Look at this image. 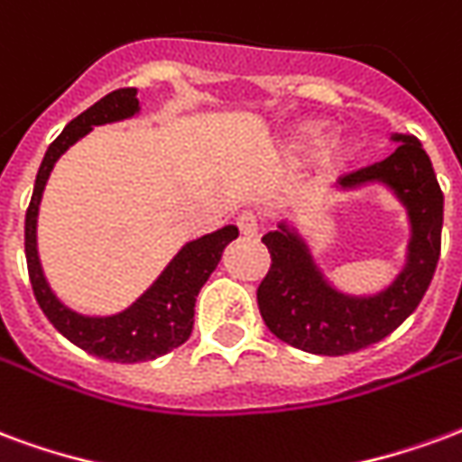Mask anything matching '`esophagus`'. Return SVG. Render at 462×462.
I'll use <instances>...</instances> for the list:
<instances>
[{
  "instance_id": "34e87169",
  "label": "esophagus",
  "mask_w": 462,
  "mask_h": 462,
  "mask_svg": "<svg viewBox=\"0 0 462 462\" xmlns=\"http://www.w3.org/2000/svg\"><path fill=\"white\" fill-rule=\"evenodd\" d=\"M236 226H238V231H241L245 238H254V236L258 234L261 224H258V217H255L254 211H244L241 217L236 218Z\"/></svg>"
}]
</instances>
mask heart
Returning a JSON list of instances; mask_svg holds the SVG:
<instances>
[{"label":"heart","mask_w":462,"mask_h":462,"mask_svg":"<svg viewBox=\"0 0 462 462\" xmlns=\"http://www.w3.org/2000/svg\"><path fill=\"white\" fill-rule=\"evenodd\" d=\"M322 137H325V123L308 120V123H300L298 127H292L291 134L285 137L282 150L288 154V160L298 162L302 157H308L315 150V144H319ZM352 157H355V144L345 140V137H332V140H328L318 150L319 174L337 177V174H342L346 170V164L352 162Z\"/></svg>","instance_id":"b5f03b06"}]
</instances>
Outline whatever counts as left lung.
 <instances>
[{
  "instance_id": "obj_1",
  "label": "left lung",
  "mask_w": 462,
  "mask_h": 462,
  "mask_svg": "<svg viewBox=\"0 0 462 462\" xmlns=\"http://www.w3.org/2000/svg\"><path fill=\"white\" fill-rule=\"evenodd\" d=\"M396 144L386 160L352 171L339 189L355 191L382 184L406 208V263L383 291L355 295L335 288L315 263L300 231L281 221L263 236L271 271L258 285L261 318L273 335L310 355L342 356L382 342L419 308L440 255L443 191L420 143L409 133H393Z\"/></svg>"
}]
</instances>
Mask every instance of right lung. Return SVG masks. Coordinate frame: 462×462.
I'll list each match as a JSON object with an SVG mask.
<instances>
[{
  "mask_svg": "<svg viewBox=\"0 0 462 462\" xmlns=\"http://www.w3.org/2000/svg\"><path fill=\"white\" fill-rule=\"evenodd\" d=\"M137 113H140L137 88H120L100 97L96 106H90L86 113L70 120L43 154L32 201L26 208V221H23L26 268H29V281H32L33 295L43 315L63 337L70 339L80 349H86L88 355L110 359V362H123V365L157 359L189 339L199 291L221 261L224 248L234 238H238V228L224 226L214 234L184 244L180 254L160 273V278L130 308L116 315H106V318L80 315L56 298V292L51 291V285L43 275L39 248H36V218H39V204H42L49 174L60 154L66 152L70 144L79 143L80 137H86L96 125L120 123V120L134 117Z\"/></svg>",
  "mask_w": 462,
  "mask_h": 462,
  "instance_id": "obj_1",
  "label": "right lung"
}]
</instances>
